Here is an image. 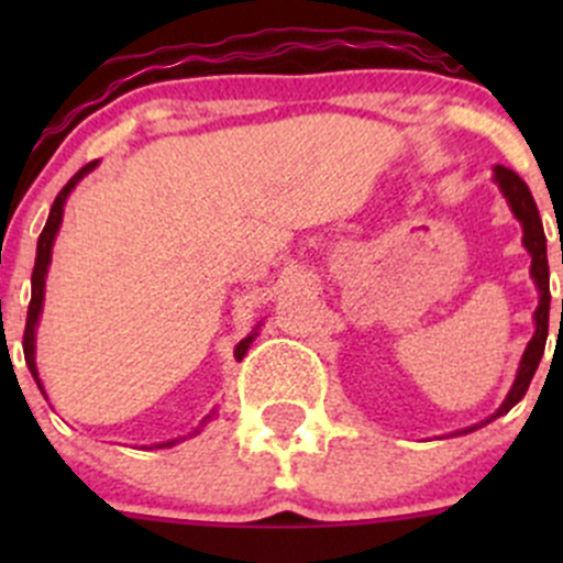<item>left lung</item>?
<instances>
[{
  "label": "left lung",
  "instance_id": "obj_1",
  "mask_svg": "<svg viewBox=\"0 0 563 563\" xmlns=\"http://www.w3.org/2000/svg\"><path fill=\"white\" fill-rule=\"evenodd\" d=\"M493 181L501 187L509 209H512V214L520 220V225H523V245L528 253H531V277H533V283H537V291H539V305H537V310H533V323H537V332H533L531 343L526 345V354H523V360H520V367H518V378H515L512 389H509L507 400L501 402V408H498L490 419L474 424V428L460 430V433H471V430L493 422V419L501 417V413H507L509 408L518 406V402L523 400V395L528 391V384H531L533 373H537V367H539V360H542V354H544V343H548L550 269H548V240H544L542 218H539V209H537V203H533L531 190H528L526 181L520 179L512 168L496 166L493 168Z\"/></svg>",
  "mask_w": 563,
  "mask_h": 563
}]
</instances>
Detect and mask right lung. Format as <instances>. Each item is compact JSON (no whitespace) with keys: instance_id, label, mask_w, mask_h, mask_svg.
Returning a JSON list of instances; mask_svg holds the SVG:
<instances>
[{"instance_id":"1","label":"right lung","mask_w":563,"mask_h":563,"mask_svg":"<svg viewBox=\"0 0 563 563\" xmlns=\"http://www.w3.org/2000/svg\"><path fill=\"white\" fill-rule=\"evenodd\" d=\"M95 166H98V161L87 163V166H84L81 172H78L76 176H73L70 181H67L65 187H62L59 196L54 198V207H51L48 220H45L43 234H40V240H37V258H35V269H32V299H30V310H26V329H24V360H26V367H30V373H32V376H35L37 387H40V391H43V395H45V389H43V384H40V376H37V362H35V329H37V321H40V310H43L45 275H48L51 247H54L56 231H59V225H62V212H65V201H67V196H70L73 187H76L78 181L84 179V176H87L89 172H92ZM255 334H258V332H255V329H253V332H250L247 338L242 340L240 345H236V351H234L236 360H242V356L247 354V349H250V343H253ZM207 419H209V417H207ZM207 419H203V422L198 424V428L192 430L190 435H196L198 430H201L203 424H207ZM179 441H181V439L163 441V444H155V446H161V450H163V446H174V444H179ZM150 450H152V446H150Z\"/></svg>"}]
</instances>
